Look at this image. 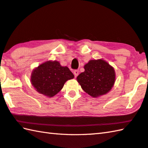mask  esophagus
<instances>
[{
  "label": "esophagus",
  "instance_id": "obj_1",
  "mask_svg": "<svg viewBox=\"0 0 148 148\" xmlns=\"http://www.w3.org/2000/svg\"><path fill=\"white\" fill-rule=\"evenodd\" d=\"M74 74L75 75V76H76V77L77 76L78 74H79V71H78V70H75L74 71Z\"/></svg>",
  "mask_w": 148,
  "mask_h": 148
}]
</instances>
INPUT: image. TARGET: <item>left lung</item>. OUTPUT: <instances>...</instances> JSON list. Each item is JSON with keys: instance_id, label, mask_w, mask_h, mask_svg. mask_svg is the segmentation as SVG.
<instances>
[{"instance_id": "1", "label": "left lung", "mask_w": 148, "mask_h": 148, "mask_svg": "<svg viewBox=\"0 0 148 148\" xmlns=\"http://www.w3.org/2000/svg\"><path fill=\"white\" fill-rule=\"evenodd\" d=\"M85 71L77 77L82 89L92 97L106 94L114 85V68L103 60H90L84 66Z\"/></svg>"}]
</instances>
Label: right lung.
<instances>
[{"mask_svg": "<svg viewBox=\"0 0 148 148\" xmlns=\"http://www.w3.org/2000/svg\"><path fill=\"white\" fill-rule=\"evenodd\" d=\"M67 66L58 62H46L34 69L31 75V83L40 94L53 97L62 89L65 83L74 78Z\"/></svg>", "mask_w": 148, "mask_h": 148, "instance_id": "right-lung-1", "label": "right lung"}]
</instances>
